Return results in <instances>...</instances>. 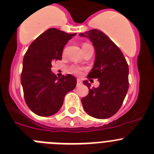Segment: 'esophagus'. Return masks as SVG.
I'll return each mask as SVG.
<instances>
[{
  "mask_svg": "<svg viewBox=\"0 0 154 154\" xmlns=\"http://www.w3.org/2000/svg\"><path fill=\"white\" fill-rule=\"evenodd\" d=\"M81 84H82L81 80H80V79H77V87H79V86L81 85Z\"/></svg>",
  "mask_w": 154,
  "mask_h": 154,
  "instance_id": "esophagus-1",
  "label": "esophagus"
}]
</instances>
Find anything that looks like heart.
Wrapping results in <instances>:
<instances>
[{
    "label": "heart",
    "instance_id": "1",
    "mask_svg": "<svg viewBox=\"0 0 154 154\" xmlns=\"http://www.w3.org/2000/svg\"><path fill=\"white\" fill-rule=\"evenodd\" d=\"M84 45H87V44H84ZM84 45H83V46H84ZM71 71L76 74H80L82 71V68H80V67H73L72 68H71Z\"/></svg>",
    "mask_w": 154,
    "mask_h": 154
}]
</instances>
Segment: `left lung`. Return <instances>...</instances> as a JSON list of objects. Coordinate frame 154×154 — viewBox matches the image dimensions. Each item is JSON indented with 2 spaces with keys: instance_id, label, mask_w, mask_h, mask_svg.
Instances as JSON below:
<instances>
[{
  "instance_id": "obj_1",
  "label": "left lung",
  "mask_w": 154,
  "mask_h": 154,
  "mask_svg": "<svg viewBox=\"0 0 154 154\" xmlns=\"http://www.w3.org/2000/svg\"><path fill=\"white\" fill-rule=\"evenodd\" d=\"M81 37L88 38L95 49V61L88 78H98L100 86L89 88L87 97L82 98L84 109L97 119H108L114 116L122 105L128 90V65L119 47L103 32L92 29Z\"/></svg>"
}]
</instances>
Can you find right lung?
<instances>
[{"instance_id":"1","label":"right lung","mask_w":154,"mask_h":154,"mask_svg":"<svg viewBox=\"0 0 154 154\" xmlns=\"http://www.w3.org/2000/svg\"><path fill=\"white\" fill-rule=\"evenodd\" d=\"M76 34L48 29L31 43L24 55L21 74L24 98L31 111L38 116L47 117L57 113L65 95L76 87L74 76L57 77L51 70V62L61 60L64 45Z\"/></svg>"}]
</instances>
